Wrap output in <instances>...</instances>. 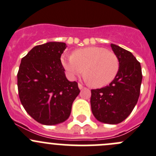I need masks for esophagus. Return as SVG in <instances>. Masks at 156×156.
Here are the masks:
<instances>
[{
  "instance_id": "1",
  "label": "esophagus",
  "mask_w": 156,
  "mask_h": 156,
  "mask_svg": "<svg viewBox=\"0 0 156 156\" xmlns=\"http://www.w3.org/2000/svg\"><path fill=\"white\" fill-rule=\"evenodd\" d=\"M78 87H79V89H80V90H83V89L84 88L82 84H80V83L78 84Z\"/></svg>"
}]
</instances>
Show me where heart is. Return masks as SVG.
<instances>
[{"label": "heart", "instance_id": "heart-1", "mask_svg": "<svg viewBox=\"0 0 156 156\" xmlns=\"http://www.w3.org/2000/svg\"><path fill=\"white\" fill-rule=\"evenodd\" d=\"M61 63L73 79L83 73L91 87L102 88L110 84L119 71L117 55L100 47H89L74 50L71 56L63 55Z\"/></svg>", "mask_w": 156, "mask_h": 156}]
</instances>
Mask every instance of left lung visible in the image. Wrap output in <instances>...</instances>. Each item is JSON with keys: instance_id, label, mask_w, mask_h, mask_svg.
<instances>
[{"instance_id": "obj_1", "label": "left lung", "mask_w": 156, "mask_h": 156, "mask_svg": "<svg viewBox=\"0 0 156 156\" xmlns=\"http://www.w3.org/2000/svg\"><path fill=\"white\" fill-rule=\"evenodd\" d=\"M111 47L119 60V71L109 85L91 90L90 104L98 121L118 124L129 115L137 103L142 74L140 63L131 52L112 44Z\"/></svg>"}]
</instances>
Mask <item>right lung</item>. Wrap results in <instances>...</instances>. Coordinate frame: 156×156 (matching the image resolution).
<instances>
[{
  "mask_svg": "<svg viewBox=\"0 0 156 156\" xmlns=\"http://www.w3.org/2000/svg\"><path fill=\"white\" fill-rule=\"evenodd\" d=\"M65 43L48 42L34 47L23 57L17 73L20 100L39 123L51 126L69 118L79 95L78 83L65 76L60 57Z\"/></svg>",
  "mask_w": 156,
  "mask_h": 156,
  "instance_id": "obj_1",
  "label": "right lung"
}]
</instances>
